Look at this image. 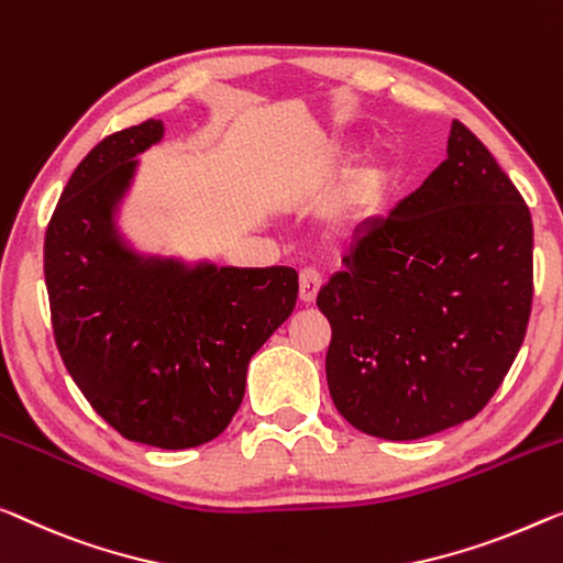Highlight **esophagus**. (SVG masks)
Instances as JSON below:
<instances>
[{
  "label": "esophagus",
  "instance_id": "esophagus-1",
  "mask_svg": "<svg viewBox=\"0 0 563 563\" xmlns=\"http://www.w3.org/2000/svg\"><path fill=\"white\" fill-rule=\"evenodd\" d=\"M318 290H321V275H318L316 271L300 273V300H303L306 306L313 303Z\"/></svg>",
  "mask_w": 563,
  "mask_h": 563
}]
</instances>
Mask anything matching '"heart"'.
<instances>
[{
	"label": "heart",
	"mask_w": 563,
	"mask_h": 563,
	"mask_svg": "<svg viewBox=\"0 0 563 563\" xmlns=\"http://www.w3.org/2000/svg\"><path fill=\"white\" fill-rule=\"evenodd\" d=\"M354 154L351 141L325 139L316 148L306 172L300 174L298 191L300 197H316L331 187L335 174L346 164V158ZM394 184V164L389 156H368L351 169L339 189L333 191L329 201V224L333 232L354 234L376 222V217L387 207L389 189Z\"/></svg>",
	"instance_id": "1"
}]
</instances>
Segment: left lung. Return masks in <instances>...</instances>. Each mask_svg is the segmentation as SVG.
<instances>
[{"label": "left lung", "instance_id": "obj_1", "mask_svg": "<svg viewBox=\"0 0 563 563\" xmlns=\"http://www.w3.org/2000/svg\"><path fill=\"white\" fill-rule=\"evenodd\" d=\"M531 300V212L481 139L452 121L448 158L364 228L318 292L335 409L394 442L467 422L506 379Z\"/></svg>", "mask_w": 563, "mask_h": 563}]
</instances>
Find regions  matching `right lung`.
Returning a JSON list of instances; mask_svg holds the SVG:
<instances>
[{"label":"right lung","mask_w":563,"mask_h":563,"mask_svg":"<svg viewBox=\"0 0 563 563\" xmlns=\"http://www.w3.org/2000/svg\"><path fill=\"white\" fill-rule=\"evenodd\" d=\"M162 139L148 119L82 158L47 224L45 283L57 351L90 407L125 440L187 450L232 422L250 358L296 308L298 273L139 253L121 201Z\"/></svg>","instance_id":"add662e5"}]
</instances>
